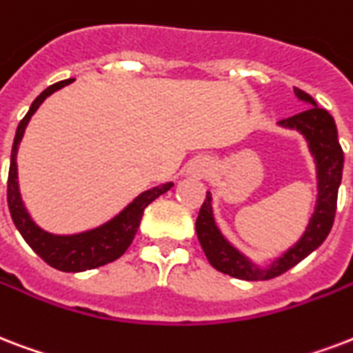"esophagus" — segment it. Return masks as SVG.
Returning a JSON list of instances; mask_svg holds the SVG:
<instances>
[{"label":"esophagus","mask_w":353,"mask_h":353,"mask_svg":"<svg viewBox=\"0 0 353 353\" xmlns=\"http://www.w3.org/2000/svg\"><path fill=\"white\" fill-rule=\"evenodd\" d=\"M209 166H211L209 159H207V157H196V159H192L190 163H188L187 174L190 177H203V176H207V172H209Z\"/></svg>","instance_id":"obj_1"}]
</instances>
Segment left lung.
Masks as SVG:
<instances>
[{
  "label": "left lung",
  "instance_id": "left-lung-1",
  "mask_svg": "<svg viewBox=\"0 0 353 353\" xmlns=\"http://www.w3.org/2000/svg\"><path fill=\"white\" fill-rule=\"evenodd\" d=\"M294 94L311 107L305 111L298 112L294 117L279 120L278 125L287 129H296L303 134L307 141L309 152L314 157L316 165V203L314 211L309 219V224L294 246L274 259L270 265L259 266L250 261L244 254L231 244L219 225L214 222L212 214V196L207 192L205 201L196 219V233L201 248L219 272L228 274L231 278L246 279V281H261V279H272L290 270L300 261H303L309 254H313L322 242L326 241L333 225L335 211H337V192L341 179H343L344 153L337 139V125L335 120L326 109H320L307 92L294 87Z\"/></svg>",
  "mask_w": 353,
  "mask_h": 353
}]
</instances>
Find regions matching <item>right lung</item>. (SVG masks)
<instances>
[{"label": "right lung", "mask_w": 353, "mask_h": 353, "mask_svg": "<svg viewBox=\"0 0 353 353\" xmlns=\"http://www.w3.org/2000/svg\"><path fill=\"white\" fill-rule=\"evenodd\" d=\"M74 79L59 81L51 85L34 99L29 111L23 117L18 129H16L14 142H12V152H10V168H9V183H7V201H9V211L14 222L16 230L20 231L23 241L33 248L37 255L53 268L63 270V272H85L92 270L98 266H103L107 263L117 261L123 252L129 248L133 242L134 233L141 225L142 214L153 200L159 196L168 192L174 183H163L159 187H153L150 190H144L139 194L123 211H120L109 222L94 228V230L75 233V235H53L48 233L42 228L34 224L33 219L29 216L23 201H21L20 187H18V165H16V155H18V146H20L21 137L26 133V128L31 117L39 109L42 101L59 88L66 87Z\"/></svg>", "instance_id": "right-lung-1"}]
</instances>
